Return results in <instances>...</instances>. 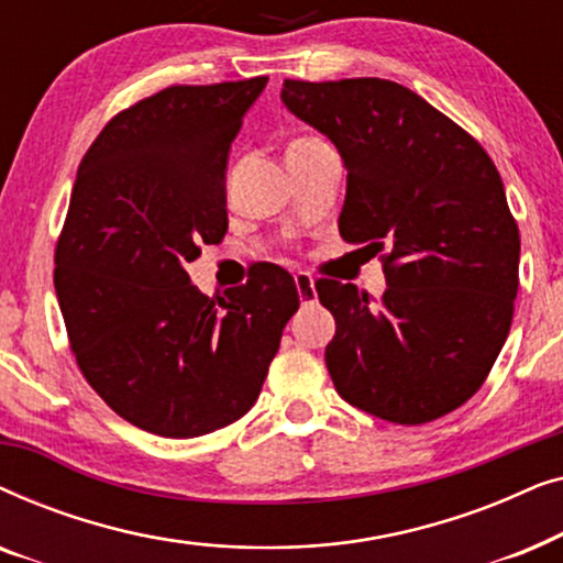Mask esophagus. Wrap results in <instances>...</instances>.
Listing matches in <instances>:
<instances>
[{
    "label": "esophagus",
    "mask_w": 563,
    "mask_h": 563,
    "mask_svg": "<svg viewBox=\"0 0 563 563\" xmlns=\"http://www.w3.org/2000/svg\"><path fill=\"white\" fill-rule=\"evenodd\" d=\"M295 284H297L299 302H302V305H312L314 299H318V291H314V279H312L310 274H305V272L295 274Z\"/></svg>",
    "instance_id": "esophagus-1"
}]
</instances>
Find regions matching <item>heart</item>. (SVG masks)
Returning <instances> with one entry per match:
<instances>
[{
    "instance_id": "obj_1",
    "label": "heart",
    "mask_w": 563,
    "mask_h": 563,
    "mask_svg": "<svg viewBox=\"0 0 563 563\" xmlns=\"http://www.w3.org/2000/svg\"><path fill=\"white\" fill-rule=\"evenodd\" d=\"M299 141H310V137H299ZM299 141H295V143H299Z\"/></svg>"
}]
</instances>
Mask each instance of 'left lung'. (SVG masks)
I'll return each instance as SVG.
<instances>
[{
	"instance_id": "obj_1",
	"label": "left lung",
	"mask_w": 563,
	"mask_h": 563,
	"mask_svg": "<svg viewBox=\"0 0 563 563\" xmlns=\"http://www.w3.org/2000/svg\"><path fill=\"white\" fill-rule=\"evenodd\" d=\"M282 102L335 143L349 172L338 230L382 253L387 276L379 302L314 284L335 318L338 395L399 426L443 418L476 395L510 333L520 233L497 166L397 81L287 79Z\"/></svg>"
}]
</instances>
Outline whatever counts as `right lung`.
<instances>
[{"instance_id": "1", "label": "right lung", "mask_w": 563, "mask_h": 563, "mask_svg": "<svg viewBox=\"0 0 563 563\" xmlns=\"http://www.w3.org/2000/svg\"><path fill=\"white\" fill-rule=\"evenodd\" d=\"M266 81L161 89L114 114L76 172L53 272L68 343L91 389L148 433L243 418L299 307L276 264L222 297L184 268L228 233V151Z\"/></svg>"}]
</instances>
